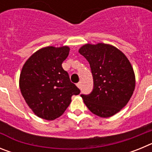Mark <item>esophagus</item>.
Listing matches in <instances>:
<instances>
[{
  "mask_svg": "<svg viewBox=\"0 0 152 152\" xmlns=\"http://www.w3.org/2000/svg\"><path fill=\"white\" fill-rule=\"evenodd\" d=\"M77 88H81V82H78V83H77Z\"/></svg>",
  "mask_w": 152,
  "mask_h": 152,
  "instance_id": "1",
  "label": "esophagus"
}]
</instances>
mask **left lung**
<instances>
[{
	"label": "left lung",
	"instance_id": "obj_1",
	"mask_svg": "<svg viewBox=\"0 0 152 152\" xmlns=\"http://www.w3.org/2000/svg\"><path fill=\"white\" fill-rule=\"evenodd\" d=\"M90 64L94 88L80 94L89 110L100 117L113 116L127 104L133 94V68L123 52L104 43L86 44L79 49Z\"/></svg>",
	"mask_w": 152,
	"mask_h": 152
}]
</instances>
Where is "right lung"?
I'll list each match as a JSON object with an SVG mask.
<instances>
[{
    "label": "right lung",
    "instance_id": "add662e5",
    "mask_svg": "<svg viewBox=\"0 0 152 152\" xmlns=\"http://www.w3.org/2000/svg\"><path fill=\"white\" fill-rule=\"evenodd\" d=\"M69 51L68 46L42 48L32 55L23 67L20 76L21 94L34 113L42 119L53 120L61 116L72 96L80 94L61 66Z\"/></svg>",
    "mask_w": 152,
    "mask_h": 152
}]
</instances>
